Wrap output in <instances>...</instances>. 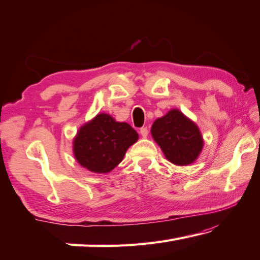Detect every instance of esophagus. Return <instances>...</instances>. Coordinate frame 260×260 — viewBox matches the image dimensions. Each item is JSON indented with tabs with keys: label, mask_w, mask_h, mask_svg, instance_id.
I'll return each instance as SVG.
<instances>
[{
	"label": "esophagus",
	"mask_w": 260,
	"mask_h": 260,
	"mask_svg": "<svg viewBox=\"0 0 260 260\" xmlns=\"http://www.w3.org/2000/svg\"><path fill=\"white\" fill-rule=\"evenodd\" d=\"M148 133H149V131H148V127H142V128L140 129V134H141L143 138H147Z\"/></svg>",
	"instance_id": "34e87169"
}]
</instances>
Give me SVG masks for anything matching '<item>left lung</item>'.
Returning a JSON list of instances; mask_svg holds the SVG:
<instances>
[{
	"label": "left lung",
	"mask_w": 260,
	"mask_h": 260,
	"mask_svg": "<svg viewBox=\"0 0 260 260\" xmlns=\"http://www.w3.org/2000/svg\"><path fill=\"white\" fill-rule=\"evenodd\" d=\"M151 135L167 159L176 166L194 162L204 147L198 126L176 109L156 119L151 126Z\"/></svg>",
	"instance_id": "8db88e82"
}]
</instances>
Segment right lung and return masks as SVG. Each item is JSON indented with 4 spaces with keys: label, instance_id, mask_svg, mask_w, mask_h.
<instances>
[{
    "label": "right lung",
    "instance_id": "add662e5",
    "mask_svg": "<svg viewBox=\"0 0 260 260\" xmlns=\"http://www.w3.org/2000/svg\"><path fill=\"white\" fill-rule=\"evenodd\" d=\"M139 135L127 122H118L110 114L100 113L86 122L74 139V155L82 167L106 174L121 162Z\"/></svg>",
    "mask_w": 260,
    "mask_h": 260
}]
</instances>
